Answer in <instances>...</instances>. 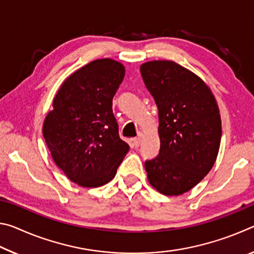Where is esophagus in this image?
I'll return each mask as SVG.
<instances>
[{
  "label": "esophagus",
  "mask_w": 254,
  "mask_h": 254,
  "mask_svg": "<svg viewBox=\"0 0 254 254\" xmlns=\"http://www.w3.org/2000/svg\"><path fill=\"white\" fill-rule=\"evenodd\" d=\"M140 144H141L140 137H135V139H133V145H134V148H139Z\"/></svg>",
  "instance_id": "obj_1"
}]
</instances>
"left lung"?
<instances>
[{
  "label": "left lung",
  "mask_w": 254,
  "mask_h": 254,
  "mask_svg": "<svg viewBox=\"0 0 254 254\" xmlns=\"http://www.w3.org/2000/svg\"><path fill=\"white\" fill-rule=\"evenodd\" d=\"M158 107L160 151L144 163L148 180L159 192L178 196L209 173L222 137L220 110L207 85L170 60L140 67Z\"/></svg>",
  "instance_id": "1"
}]
</instances>
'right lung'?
I'll return each mask as SVG.
<instances>
[{"instance_id":"1","label":"right lung","mask_w":254,"mask_h":254,"mask_svg":"<svg viewBox=\"0 0 254 254\" xmlns=\"http://www.w3.org/2000/svg\"><path fill=\"white\" fill-rule=\"evenodd\" d=\"M126 74L113 59H97L60 86L42 133L54 161L81 187H100L117 175L128 144L120 137L113 97Z\"/></svg>"}]
</instances>
